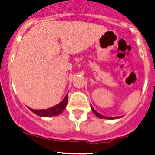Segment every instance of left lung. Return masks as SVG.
I'll use <instances>...</instances> for the list:
<instances>
[{
	"mask_svg": "<svg viewBox=\"0 0 155 155\" xmlns=\"http://www.w3.org/2000/svg\"><path fill=\"white\" fill-rule=\"evenodd\" d=\"M91 109H92V111L94 113V115L97 116V117H99V118H101V119H107V120H116V119H119L120 118L121 116H113V117H107V116H103L101 115L100 113H99L98 111H96L94 109V107L91 106Z\"/></svg>",
	"mask_w": 155,
	"mask_h": 155,
	"instance_id": "obj_1",
	"label": "left lung"
}]
</instances>
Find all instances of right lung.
Wrapping results in <instances>:
<instances>
[{
    "instance_id": "right-lung-1",
    "label": "right lung",
    "mask_w": 155,
    "mask_h": 155,
    "mask_svg": "<svg viewBox=\"0 0 155 155\" xmlns=\"http://www.w3.org/2000/svg\"><path fill=\"white\" fill-rule=\"evenodd\" d=\"M67 103H68V97H67L66 94L64 99L60 104H56V106L51 107L50 108L35 110V109H32L31 107H29V109L32 112H34L35 115L41 116V117H52V116H58V115L62 113L64 109H65V107H66Z\"/></svg>"
}]
</instances>
